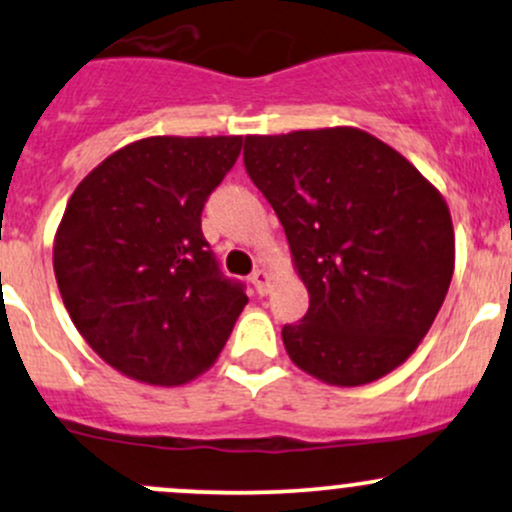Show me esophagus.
Returning a JSON list of instances; mask_svg holds the SVG:
<instances>
[{"mask_svg":"<svg viewBox=\"0 0 512 512\" xmlns=\"http://www.w3.org/2000/svg\"><path fill=\"white\" fill-rule=\"evenodd\" d=\"M252 284H255V289H257V294H262L265 296L267 291H269V282H272V277H269V272L267 269H255V272H252Z\"/></svg>","mask_w":512,"mask_h":512,"instance_id":"esophagus-1","label":"esophagus"}]
</instances>
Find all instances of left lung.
Listing matches in <instances>:
<instances>
[{"label":"left lung","mask_w":512,"mask_h":512,"mask_svg":"<svg viewBox=\"0 0 512 512\" xmlns=\"http://www.w3.org/2000/svg\"><path fill=\"white\" fill-rule=\"evenodd\" d=\"M245 170L282 221L308 289L291 362L330 386L401 367L454 272L447 201L398 150L352 126L245 136Z\"/></svg>","instance_id":"left-lung-1"}]
</instances>
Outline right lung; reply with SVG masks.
I'll use <instances>...</instances> for the list:
<instances>
[{
  "label": "right lung",
  "mask_w": 512,
  "mask_h": 512,
  "mask_svg": "<svg viewBox=\"0 0 512 512\" xmlns=\"http://www.w3.org/2000/svg\"><path fill=\"white\" fill-rule=\"evenodd\" d=\"M243 136L123 145L72 192L53 269L72 323L128 379L187 384L216 362L247 296L201 233L206 199Z\"/></svg>",
  "instance_id": "right-lung-1"
}]
</instances>
